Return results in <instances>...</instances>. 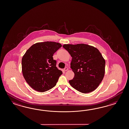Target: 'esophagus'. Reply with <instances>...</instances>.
<instances>
[{"mask_svg":"<svg viewBox=\"0 0 129 129\" xmlns=\"http://www.w3.org/2000/svg\"><path fill=\"white\" fill-rule=\"evenodd\" d=\"M64 70L65 71H66L68 70V68H65L64 69Z\"/></svg>","mask_w":129,"mask_h":129,"instance_id":"esophagus-1","label":"esophagus"}]
</instances>
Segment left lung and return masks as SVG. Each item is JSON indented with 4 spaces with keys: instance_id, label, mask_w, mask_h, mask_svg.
I'll return each mask as SVG.
<instances>
[{
    "instance_id": "obj_1",
    "label": "left lung",
    "mask_w": 129,
    "mask_h": 129,
    "mask_svg": "<svg viewBox=\"0 0 129 129\" xmlns=\"http://www.w3.org/2000/svg\"><path fill=\"white\" fill-rule=\"evenodd\" d=\"M72 57L70 68L75 73L69 81L73 88L82 93L94 90L104 78L105 61L99 51L87 44H64Z\"/></svg>"
}]
</instances>
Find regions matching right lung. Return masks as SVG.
<instances>
[{
	"mask_svg": "<svg viewBox=\"0 0 129 129\" xmlns=\"http://www.w3.org/2000/svg\"><path fill=\"white\" fill-rule=\"evenodd\" d=\"M61 45L47 41L34 44L22 57V71L25 81L36 91L43 92L54 87L62 72L56 67L53 54Z\"/></svg>",
	"mask_w": 129,
	"mask_h": 129,
	"instance_id": "obj_1",
	"label": "right lung"
}]
</instances>
